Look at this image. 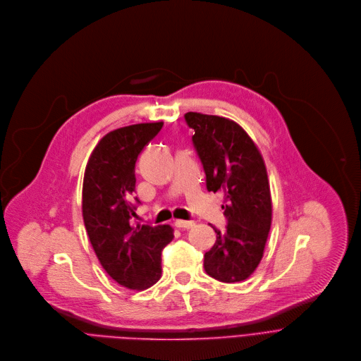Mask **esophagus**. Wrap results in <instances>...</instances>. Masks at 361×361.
Listing matches in <instances>:
<instances>
[{"instance_id": "1", "label": "esophagus", "mask_w": 361, "mask_h": 361, "mask_svg": "<svg viewBox=\"0 0 361 361\" xmlns=\"http://www.w3.org/2000/svg\"><path fill=\"white\" fill-rule=\"evenodd\" d=\"M175 226L178 229H190L192 226H195V222L193 221H176Z\"/></svg>"}]
</instances>
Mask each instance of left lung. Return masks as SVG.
<instances>
[{
	"mask_svg": "<svg viewBox=\"0 0 361 361\" xmlns=\"http://www.w3.org/2000/svg\"><path fill=\"white\" fill-rule=\"evenodd\" d=\"M209 192L224 193L225 232L204 253L206 273L219 281L246 280L259 266L271 225V196L264 161L245 129L228 118L185 114Z\"/></svg>",
	"mask_w": 361,
	"mask_h": 361,
	"instance_id": "1",
	"label": "left lung"
}]
</instances>
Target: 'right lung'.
<instances>
[{"label": "right lung", "mask_w": 361, "mask_h": 361, "mask_svg": "<svg viewBox=\"0 0 361 361\" xmlns=\"http://www.w3.org/2000/svg\"><path fill=\"white\" fill-rule=\"evenodd\" d=\"M164 122L136 123L106 133L92 151L82 186V216L105 271L132 290H145L162 274V249L173 239L168 225H132L137 155Z\"/></svg>", "instance_id": "add662e5"}]
</instances>
